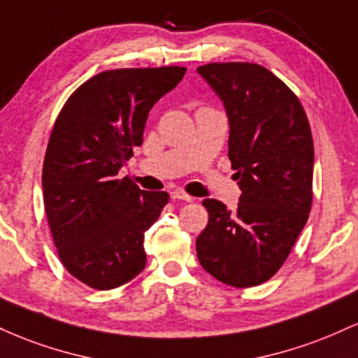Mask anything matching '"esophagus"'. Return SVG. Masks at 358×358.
I'll return each instance as SVG.
<instances>
[{"instance_id": "obj_1", "label": "esophagus", "mask_w": 358, "mask_h": 358, "mask_svg": "<svg viewBox=\"0 0 358 358\" xmlns=\"http://www.w3.org/2000/svg\"><path fill=\"white\" fill-rule=\"evenodd\" d=\"M170 195L173 200H183V202H192L193 200V196L188 195V193H185L183 190H173Z\"/></svg>"}]
</instances>
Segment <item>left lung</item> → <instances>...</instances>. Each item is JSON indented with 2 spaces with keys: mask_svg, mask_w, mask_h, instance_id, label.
<instances>
[{
  "mask_svg": "<svg viewBox=\"0 0 358 358\" xmlns=\"http://www.w3.org/2000/svg\"><path fill=\"white\" fill-rule=\"evenodd\" d=\"M229 117V159L242 190L236 210L205 199L208 224L196 257L234 287L268 281L289 256L311 210L313 138L301 102L273 72L249 62L196 69Z\"/></svg>",
  "mask_w": 358,
  "mask_h": 358,
  "instance_id": "left-lung-1",
  "label": "left lung"
}]
</instances>
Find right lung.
I'll use <instances>...</instances> for the list:
<instances>
[{
  "label": "right lung",
  "instance_id": "1",
  "mask_svg": "<svg viewBox=\"0 0 358 358\" xmlns=\"http://www.w3.org/2000/svg\"><path fill=\"white\" fill-rule=\"evenodd\" d=\"M185 67L116 69L69 97L45 153L43 203L65 269L94 289H113L146 266L145 232L168 203L117 173L141 146L148 114Z\"/></svg>",
  "mask_w": 358,
  "mask_h": 358
}]
</instances>
